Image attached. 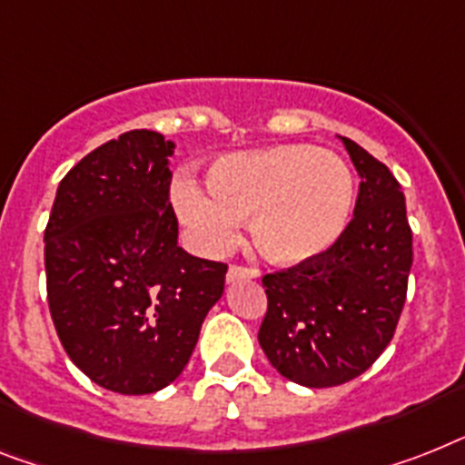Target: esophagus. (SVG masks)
<instances>
[{"label":"esophagus","mask_w":465,"mask_h":465,"mask_svg":"<svg viewBox=\"0 0 465 465\" xmlns=\"http://www.w3.org/2000/svg\"><path fill=\"white\" fill-rule=\"evenodd\" d=\"M249 278H259V271H256V268H247V266H230L228 268V282H240V280H249Z\"/></svg>","instance_id":"esophagus-1"}]
</instances>
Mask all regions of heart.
I'll list each match as a JSON object with an SVG mask.
<instances>
[{"label": "heart", "instance_id": "b5f03b06", "mask_svg": "<svg viewBox=\"0 0 465 465\" xmlns=\"http://www.w3.org/2000/svg\"><path fill=\"white\" fill-rule=\"evenodd\" d=\"M209 192L183 175L173 206L209 252L228 247L249 218L256 252L278 266H304L337 247L356 206L347 161L313 144L235 152L209 168Z\"/></svg>", "mask_w": 465, "mask_h": 465}]
</instances>
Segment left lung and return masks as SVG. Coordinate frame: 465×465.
I'll list each match as a JSON object with an SVG mask.
<instances>
[{"label": "left lung", "mask_w": 465, "mask_h": 465, "mask_svg": "<svg viewBox=\"0 0 465 465\" xmlns=\"http://www.w3.org/2000/svg\"><path fill=\"white\" fill-rule=\"evenodd\" d=\"M340 140L361 175L347 232L318 261L263 275L259 344L304 387L342 385L373 366L394 337L413 263L401 185L354 140Z\"/></svg>", "instance_id": "1"}]
</instances>
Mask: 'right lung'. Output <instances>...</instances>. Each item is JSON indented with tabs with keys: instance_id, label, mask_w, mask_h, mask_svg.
Returning a JSON list of instances; mask_svg holds the SVG:
<instances>
[{
	"instance_id": "right-lung-1",
	"label": "right lung",
	"mask_w": 465,
	"mask_h": 465,
	"mask_svg": "<svg viewBox=\"0 0 465 465\" xmlns=\"http://www.w3.org/2000/svg\"><path fill=\"white\" fill-rule=\"evenodd\" d=\"M171 140L130 130L59 183L45 230L47 302L71 361L104 390L152 394L190 361L228 266L178 247Z\"/></svg>"
}]
</instances>
